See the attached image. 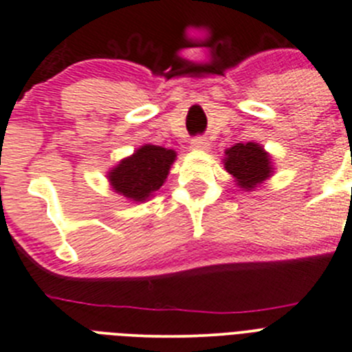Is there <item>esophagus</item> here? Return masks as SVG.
I'll use <instances>...</instances> for the list:
<instances>
[{"mask_svg": "<svg viewBox=\"0 0 352 352\" xmlns=\"http://www.w3.org/2000/svg\"><path fill=\"white\" fill-rule=\"evenodd\" d=\"M208 146H210V142L206 141V138H194L192 141H190V148L197 149V151H203V149H208Z\"/></svg>", "mask_w": 352, "mask_h": 352, "instance_id": "1", "label": "esophagus"}]
</instances>
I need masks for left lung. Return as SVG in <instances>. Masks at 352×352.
Wrapping results in <instances>:
<instances>
[{"label": "left lung", "mask_w": 352, "mask_h": 352, "mask_svg": "<svg viewBox=\"0 0 352 352\" xmlns=\"http://www.w3.org/2000/svg\"><path fill=\"white\" fill-rule=\"evenodd\" d=\"M225 170L235 179V184L252 190L274 173L272 158L258 142H237L225 151Z\"/></svg>", "instance_id": "8db88e82"}]
</instances>
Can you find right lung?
<instances>
[{
	"instance_id": "obj_1",
	"label": "right lung",
	"mask_w": 352,
	"mask_h": 352,
	"mask_svg": "<svg viewBox=\"0 0 352 352\" xmlns=\"http://www.w3.org/2000/svg\"><path fill=\"white\" fill-rule=\"evenodd\" d=\"M175 158L173 149L144 144L110 170L108 180L117 194L144 203L163 186Z\"/></svg>"
}]
</instances>
